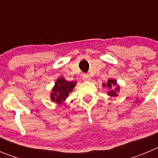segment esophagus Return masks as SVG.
<instances>
[{"mask_svg": "<svg viewBox=\"0 0 158 158\" xmlns=\"http://www.w3.org/2000/svg\"><path fill=\"white\" fill-rule=\"evenodd\" d=\"M83 80L84 81H90L91 80V77H90V76H89V74H88V73H84L83 74Z\"/></svg>", "mask_w": 158, "mask_h": 158, "instance_id": "1", "label": "esophagus"}]
</instances>
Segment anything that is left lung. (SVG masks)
Listing matches in <instances>:
<instances>
[{"instance_id":"left-lung-1","label":"left lung","mask_w":158,"mask_h":158,"mask_svg":"<svg viewBox=\"0 0 158 158\" xmlns=\"http://www.w3.org/2000/svg\"><path fill=\"white\" fill-rule=\"evenodd\" d=\"M103 85L107 86V88L109 89V91L107 93L108 96H112V97H115V96H118V93L119 92V87L117 85L116 81L109 79V80L107 81V84H104Z\"/></svg>"}]
</instances>
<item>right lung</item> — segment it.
Segmentation results:
<instances>
[{
	"instance_id": "1",
	"label": "right lung",
	"mask_w": 158,
	"mask_h": 158,
	"mask_svg": "<svg viewBox=\"0 0 158 158\" xmlns=\"http://www.w3.org/2000/svg\"><path fill=\"white\" fill-rule=\"evenodd\" d=\"M76 82L67 81L63 77L58 78L51 92V100L57 104H61L65 101L69 93L73 91L76 85Z\"/></svg>"
}]
</instances>
